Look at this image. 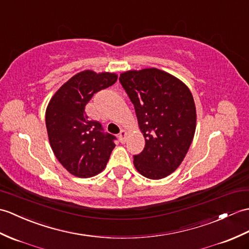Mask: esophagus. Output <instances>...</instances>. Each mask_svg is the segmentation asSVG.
I'll use <instances>...</instances> for the list:
<instances>
[{
    "mask_svg": "<svg viewBox=\"0 0 249 249\" xmlns=\"http://www.w3.org/2000/svg\"><path fill=\"white\" fill-rule=\"evenodd\" d=\"M127 135H128V132H127L125 129L121 130L120 135H119V139H120V142H121V143H125V142H126Z\"/></svg>",
    "mask_w": 249,
    "mask_h": 249,
    "instance_id": "esophagus-1",
    "label": "esophagus"
}]
</instances>
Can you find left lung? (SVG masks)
Listing matches in <instances>:
<instances>
[{"mask_svg":"<svg viewBox=\"0 0 249 249\" xmlns=\"http://www.w3.org/2000/svg\"><path fill=\"white\" fill-rule=\"evenodd\" d=\"M120 83L134 104L143 151L134 156L144 177L161 179L172 174L186 157L196 128V108L190 89L180 79L159 69L127 71Z\"/></svg>","mask_w":249,"mask_h":249,"instance_id":"left-lung-1","label":"left lung"}]
</instances>
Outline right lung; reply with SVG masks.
<instances>
[{"label":"right lung","instance_id":"add662e5","mask_svg":"<svg viewBox=\"0 0 249 249\" xmlns=\"http://www.w3.org/2000/svg\"><path fill=\"white\" fill-rule=\"evenodd\" d=\"M115 73L79 72L57 90L45 111V125L54 155L72 175L88 178L106 167L115 137L90 121L85 107L96 92L112 86Z\"/></svg>","mask_w":249,"mask_h":249}]
</instances>
